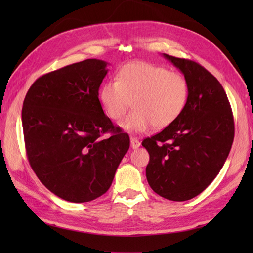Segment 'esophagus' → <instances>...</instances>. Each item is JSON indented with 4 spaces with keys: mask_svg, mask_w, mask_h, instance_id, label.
Masks as SVG:
<instances>
[{
    "mask_svg": "<svg viewBox=\"0 0 253 253\" xmlns=\"http://www.w3.org/2000/svg\"><path fill=\"white\" fill-rule=\"evenodd\" d=\"M130 146L132 149H137L140 147V141H139L135 137H130Z\"/></svg>",
    "mask_w": 253,
    "mask_h": 253,
    "instance_id": "esophagus-1",
    "label": "esophagus"
}]
</instances>
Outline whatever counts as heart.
Listing matches in <instances>:
<instances>
[{
	"instance_id": "heart-1",
	"label": "heart",
	"mask_w": 253,
	"mask_h": 253,
	"mask_svg": "<svg viewBox=\"0 0 253 253\" xmlns=\"http://www.w3.org/2000/svg\"><path fill=\"white\" fill-rule=\"evenodd\" d=\"M107 116L118 121L132 101L133 110L121 126L130 132H143L153 125L168 127L185 111L189 98V84L185 76L168 68L146 62L127 64L106 80L99 91Z\"/></svg>"
}]
</instances>
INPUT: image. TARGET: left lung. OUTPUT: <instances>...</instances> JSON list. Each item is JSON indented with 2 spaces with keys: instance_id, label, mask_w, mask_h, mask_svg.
<instances>
[{
  "instance_id": "left-lung-1",
  "label": "left lung",
  "mask_w": 253,
  "mask_h": 253,
  "mask_svg": "<svg viewBox=\"0 0 253 253\" xmlns=\"http://www.w3.org/2000/svg\"><path fill=\"white\" fill-rule=\"evenodd\" d=\"M189 84L185 111L142 141L150 161L146 175L154 192L171 201L195 198L211 184L234 141L233 112L218 80L193 61L163 54Z\"/></svg>"
}]
</instances>
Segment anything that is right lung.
<instances>
[{"instance_id": "obj_1", "label": "right lung", "mask_w": 253, "mask_h": 253, "mask_svg": "<svg viewBox=\"0 0 253 253\" xmlns=\"http://www.w3.org/2000/svg\"><path fill=\"white\" fill-rule=\"evenodd\" d=\"M107 63L90 58L38 78L21 111L28 161L38 178L64 200L103 195L129 149V137L102 109L99 88ZM105 132L112 136L101 138Z\"/></svg>"}]
</instances>
